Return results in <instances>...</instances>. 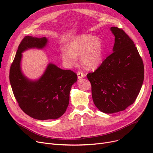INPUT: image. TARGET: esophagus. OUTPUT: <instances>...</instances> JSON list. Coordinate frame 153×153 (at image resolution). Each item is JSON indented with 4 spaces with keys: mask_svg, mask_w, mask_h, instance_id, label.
<instances>
[{
    "mask_svg": "<svg viewBox=\"0 0 153 153\" xmlns=\"http://www.w3.org/2000/svg\"><path fill=\"white\" fill-rule=\"evenodd\" d=\"M77 74L78 79H79L83 78V77L85 76V75L84 74V73H82V72H78L77 73Z\"/></svg>",
    "mask_w": 153,
    "mask_h": 153,
    "instance_id": "obj_1",
    "label": "esophagus"
}]
</instances>
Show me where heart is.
I'll return each instance as SVG.
<instances>
[{
    "instance_id": "b5f03b06",
    "label": "heart",
    "mask_w": 153,
    "mask_h": 153,
    "mask_svg": "<svg viewBox=\"0 0 153 153\" xmlns=\"http://www.w3.org/2000/svg\"><path fill=\"white\" fill-rule=\"evenodd\" d=\"M81 54V61L89 69L99 67L103 60V45L99 37L91 34H82L72 38L69 48H64L61 51L63 62L68 67L77 63V56Z\"/></svg>"
}]
</instances>
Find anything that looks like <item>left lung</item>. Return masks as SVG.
Returning a JSON list of instances; mask_svg holds the SVG:
<instances>
[{
	"label": "left lung",
	"mask_w": 153,
	"mask_h": 153,
	"mask_svg": "<svg viewBox=\"0 0 153 153\" xmlns=\"http://www.w3.org/2000/svg\"><path fill=\"white\" fill-rule=\"evenodd\" d=\"M112 53L95 72L87 75L95 105L105 114L123 111L137 98L144 81V65L137 48L125 32L112 27Z\"/></svg>",
	"instance_id": "8db88e82"
}]
</instances>
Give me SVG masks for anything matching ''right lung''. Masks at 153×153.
Segmentation results:
<instances>
[{
  "instance_id": "1",
  "label": "right lung",
  "mask_w": 153,
  "mask_h": 153,
  "mask_svg": "<svg viewBox=\"0 0 153 153\" xmlns=\"http://www.w3.org/2000/svg\"><path fill=\"white\" fill-rule=\"evenodd\" d=\"M48 39L25 36L19 46L10 69V82L21 109L31 118L55 120L61 117L68 107L71 87L77 82V74L49 63L39 79L31 80L22 71V53L29 49L43 50Z\"/></svg>"
}]
</instances>
